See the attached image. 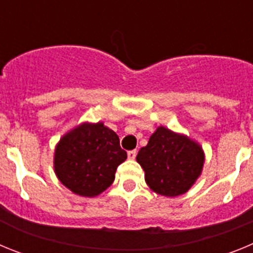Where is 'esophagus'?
Instances as JSON below:
<instances>
[{
    "mask_svg": "<svg viewBox=\"0 0 253 253\" xmlns=\"http://www.w3.org/2000/svg\"><path fill=\"white\" fill-rule=\"evenodd\" d=\"M135 156H137V151H135V149H133V151H129L128 152V158H129V160H134V158H135Z\"/></svg>",
    "mask_w": 253,
    "mask_h": 253,
    "instance_id": "obj_1",
    "label": "esophagus"
}]
</instances>
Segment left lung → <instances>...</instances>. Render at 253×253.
<instances>
[{
    "mask_svg": "<svg viewBox=\"0 0 253 253\" xmlns=\"http://www.w3.org/2000/svg\"><path fill=\"white\" fill-rule=\"evenodd\" d=\"M204 160L198 143L165 126H158L137 156L147 185L154 193L169 198L182 195L195 184Z\"/></svg>",
    "mask_w": 253,
    "mask_h": 253,
    "instance_id": "left-lung-1",
    "label": "left lung"
}]
</instances>
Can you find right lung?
<instances>
[{
    "instance_id": "add662e5",
    "label": "right lung",
    "mask_w": 253,
    "mask_h": 253,
    "mask_svg": "<svg viewBox=\"0 0 253 253\" xmlns=\"http://www.w3.org/2000/svg\"><path fill=\"white\" fill-rule=\"evenodd\" d=\"M125 160L126 152L115 131L102 123H84L60 138L54 171L72 193L93 198L113 184L116 169Z\"/></svg>"
}]
</instances>
